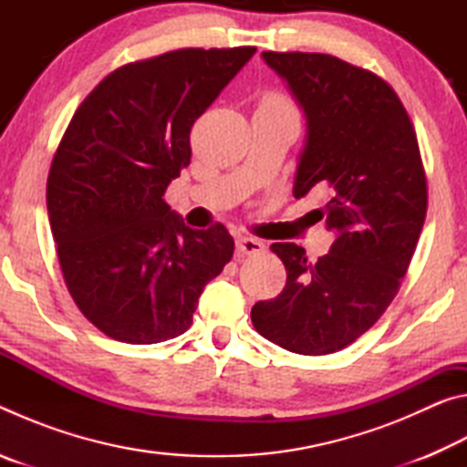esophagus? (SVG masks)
<instances>
[{"label": "esophagus", "mask_w": 467, "mask_h": 467, "mask_svg": "<svg viewBox=\"0 0 467 467\" xmlns=\"http://www.w3.org/2000/svg\"><path fill=\"white\" fill-rule=\"evenodd\" d=\"M265 244L257 239H251V236H241L236 239V257H247V255H259L264 253Z\"/></svg>", "instance_id": "esophagus-1"}]
</instances>
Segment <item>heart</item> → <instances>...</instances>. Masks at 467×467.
I'll list each match as a JSON object with an SVG mask.
<instances>
[{
  "mask_svg": "<svg viewBox=\"0 0 467 467\" xmlns=\"http://www.w3.org/2000/svg\"><path fill=\"white\" fill-rule=\"evenodd\" d=\"M259 107L262 109H292V102L286 94L272 90V92L264 94L262 100H259Z\"/></svg>",
  "mask_w": 467,
  "mask_h": 467,
  "instance_id": "obj_1",
  "label": "heart"
}]
</instances>
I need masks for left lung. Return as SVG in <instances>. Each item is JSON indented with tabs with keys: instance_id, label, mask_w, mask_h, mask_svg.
<instances>
[{
	"instance_id": "left-lung-1",
	"label": "left lung",
	"mask_w": 467,
	"mask_h": 467,
	"mask_svg": "<svg viewBox=\"0 0 467 467\" xmlns=\"http://www.w3.org/2000/svg\"><path fill=\"white\" fill-rule=\"evenodd\" d=\"M262 55L306 115L292 193H323L315 212L336 241L315 264L298 244L274 243L286 286L253 305L251 321L284 350L321 357L358 339L398 295L429 205L424 164L383 78L326 53Z\"/></svg>"
}]
</instances>
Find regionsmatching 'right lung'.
<instances>
[{
  "label": "right lung",
  "instance_id": "right-lung-1",
  "mask_svg": "<svg viewBox=\"0 0 467 467\" xmlns=\"http://www.w3.org/2000/svg\"><path fill=\"white\" fill-rule=\"evenodd\" d=\"M253 53L177 49L117 67L55 150L47 210L63 280L84 317L117 342L185 334L203 286L231 262L226 226H185L164 192L192 162L195 119Z\"/></svg>",
  "mask_w": 467,
  "mask_h": 467
}]
</instances>
